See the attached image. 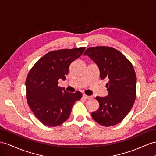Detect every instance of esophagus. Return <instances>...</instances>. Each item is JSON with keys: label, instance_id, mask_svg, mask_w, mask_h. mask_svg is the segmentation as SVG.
I'll return each instance as SVG.
<instances>
[{"label": "esophagus", "instance_id": "esophagus-1", "mask_svg": "<svg viewBox=\"0 0 156 156\" xmlns=\"http://www.w3.org/2000/svg\"><path fill=\"white\" fill-rule=\"evenodd\" d=\"M83 98L86 99H91V96H89V95H87L83 94Z\"/></svg>", "mask_w": 156, "mask_h": 156}]
</instances>
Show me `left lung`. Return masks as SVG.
Wrapping results in <instances>:
<instances>
[{"mask_svg":"<svg viewBox=\"0 0 156 156\" xmlns=\"http://www.w3.org/2000/svg\"><path fill=\"white\" fill-rule=\"evenodd\" d=\"M97 64L101 80L107 79L108 95L96 97L99 107L91 117L104 126L121 122L133 107L136 96V76L133 65L115 48L89 47L83 53Z\"/></svg>","mask_w":156,"mask_h":156,"instance_id":"obj_1","label":"left lung"}]
</instances>
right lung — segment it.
I'll use <instances>...</instances> for the list:
<instances>
[{"mask_svg":"<svg viewBox=\"0 0 156 156\" xmlns=\"http://www.w3.org/2000/svg\"><path fill=\"white\" fill-rule=\"evenodd\" d=\"M86 47L50 51L39 58L30 70L26 80V99L39 121L48 126L62 125L69 118L74 103L80 99L79 91L70 93L58 86L65 80L70 64Z\"/></svg>","mask_w":156,"mask_h":156,"instance_id":"1","label":"right lung"}]
</instances>
